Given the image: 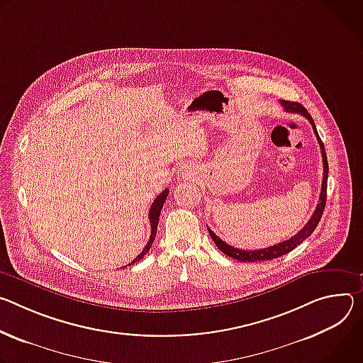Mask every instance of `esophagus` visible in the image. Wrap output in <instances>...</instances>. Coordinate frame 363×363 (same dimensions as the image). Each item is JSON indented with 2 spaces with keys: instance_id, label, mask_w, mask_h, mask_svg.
<instances>
[{
  "instance_id": "esophagus-1",
  "label": "esophagus",
  "mask_w": 363,
  "mask_h": 363,
  "mask_svg": "<svg viewBox=\"0 0 363 363\" xmlns=\"http://www.w3.org/2000/svg\"><path fill=\"white\" fill-rule=\"evenodd\" d=\"M182 174H183L184 179H190V177L194 176V172H193L191 169H186V167H184V169L182 170Z\"/></svg>"
}]
</instances>
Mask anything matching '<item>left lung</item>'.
I'll list each match as a JSON object with an SVG mask.
<instances>
[{"label":"left lung","mask_w":363,"mask_h":363,"mask_svg":"<svg viewBox=\"0 0 363 363\" xmlns=\"http://www.w3.org/2000/svg\"><path fill=\"white\" fill-rule=\"evenodd\" d=\"M279 104L283 105L284 111L286 112H291V113H298V115H303L308 119V123L311 124L313 127V131L317 137V141H318V145H320V150H321V157H323V182H321V191H320V199H318V203L315 206V211L313 213V216L310 218V220L306 223V226L294 236H291L290 239L287 240H283V242H279L277 245H272L269 248H262V250H255V251H242L239 248H233L230 245H228L226 242H223V240L216 235L213 233V230H211L209 228V235L211 238L213 239V242L216 244V247L228 257L239 261V262H257V261H267V259H274V258H278V257H283L289 252H291L296 247H298L304 239H307L313 232L314 229L317 228L320 219H321V215H323V211H325V206H326V196H328V174H329V164H328V155H326V150H325V145L323 143H321L320 137H318V133L315 130V125H314V121L311 118V115L307 112V109L298 104V102H290V101H279Z\"/></svg>","instance_id":"obj_1"}]
</instances>
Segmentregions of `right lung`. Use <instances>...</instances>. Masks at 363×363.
I'll list each match as a JSON object with an SVG mask.
<instances>
[{
	"label": "right lung",
	"instance_id": "obj_1",
	"mask_svg": "<svg viewBox=\"0 0 363 363\" xmlns=\"http://www.w3.org/2000/svg\"><path fill=\"white\" fill-rule=\"evenodd\" d=\"M169 191H170L169 189H164L163 191H161V193L154 199V202H152V205H151V208H150V213H148L150 223H151V235H150V239H148V242H147L145 248L141 251V254H140L135 259H133L128 265H133V264H135L137 261L143 259V257L150 251V248H151V245H152V242H154V239H155L157 225H158V219H160V212H161V209H163V205H164L166 199H167V196H169Z\"/></svg>",
	"mask_w": 363,
	"mask_h": 363
}]
</instances>
